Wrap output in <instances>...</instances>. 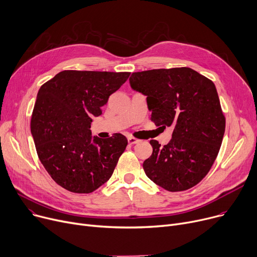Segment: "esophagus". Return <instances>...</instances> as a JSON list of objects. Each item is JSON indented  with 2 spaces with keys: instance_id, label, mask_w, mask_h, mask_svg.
Segmentation results:
<instances>
[{
  "instance_id": "esophagus-1",
  "label": "esophagus",
  "mask_w": 257,
  "mask_h": 257,
  "mask_svg": "<svg viewBox=\"0 0 257 257\" xmlns=\"http://www.w3.org/2000/svg\"><path fill=\"white\" fill-rule=\"evenodd\" d=\"M127 141H128V143L130 144H137V143H139L140 142V140L139 139H136V138H134V137H128L127 138Z\"/></svg>"
}]
</instances>
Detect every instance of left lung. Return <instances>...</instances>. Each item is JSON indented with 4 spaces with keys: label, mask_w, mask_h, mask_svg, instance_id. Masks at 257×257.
<instances>
[{
    "label": "left lung",
    "mask_w": 257,
    "mask_h": 257,
    "mask_svg": "<svg viewBox=\"0 0 257 257\" xmlns=\"http://www.w3.org/2000/svg\"><path fill=\"white\" fill-rule=\"evenodd\" d=\"M133 90L146 96L152 121L172 126V139L161 147L150 140L153 155L143 163L149 179L170 192L200 183L218 156L225 117L215 84L189 67L133 72Z\"/></svg>",
    "instance_id": "left-lung-1"
}]
</instances>
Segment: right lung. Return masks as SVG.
I'll return each mask as SVG.
<instances>
[{
  "label": "right lung",
  "instance_id": "right-lung-1",
  "mask_svg": "<svg viewBox=\"0 0 257 257\" xmlns=\"http://www.w3.org/2000/svg\"><path fill=\"white\" fill-rule=\"evenodd\" d=\"M130 74L63 70L40 87L31 134L43 167L67 191L91 193L112 176L127 139L121 134L92 137L90 127Z\"/></svg>",
  "mask_w": 257,
  "mask_h": 257
}]
</instances>
